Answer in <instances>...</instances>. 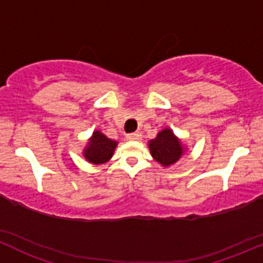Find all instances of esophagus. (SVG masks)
Masks as SVG:
<instances>
[{"mask_svg": "<svg viewBox=\"0 0 263 263\" xmlns=\"http://www.w3.org/2000/svg\"><path fill=\"white\" fill-rule=\"evenodd\" d=\"M141 137H142V135H141V132H139V131L132 132V134L127 135V139L132 140V141H139V140H141Z\"/></svg>", "mask_w": 263, "mask_h": 263, "instance_id": "1", "label": "esophagus"}]
</instances>
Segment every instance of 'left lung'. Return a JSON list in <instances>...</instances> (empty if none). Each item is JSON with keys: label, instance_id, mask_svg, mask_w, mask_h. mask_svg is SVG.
<instances>
[{"label": "left lung", "instance_id": "1", "mask_svg": "<svg viewBox=\"0 0 263 263\" xmlns=\"http://www.w3.org/2000/svg\"><path fill=\"white\" fill-rule=\"evenodd\" d=\"M148 147L154 159L164 166L176 162L182 155L181 142L174 136L173 131L167 128L159 132L156 139L148 142Z\"/></svg>", "mask_w": 263, "mask_h": 263}]
</instances>
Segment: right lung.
<instances>
[{"mask_svg": "<svg viewBox=\"0 0 263 263\" xmlns=\"http://www.w3.org/2000/svg\"><path fill=\"white\" fill-rule=\"evenodd\" d=\"M117 142L96 131L84 150V157L92 164H103L112 157Z\"/></svg>", "mask_w": 263, "mask_h": 263, "instance_id": "1", "label": "right lung"}]
</instances>
